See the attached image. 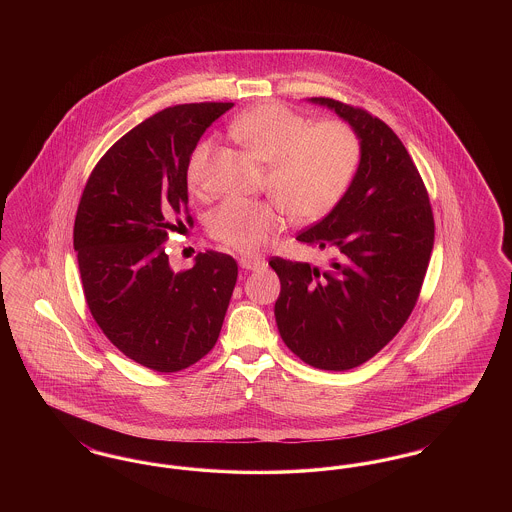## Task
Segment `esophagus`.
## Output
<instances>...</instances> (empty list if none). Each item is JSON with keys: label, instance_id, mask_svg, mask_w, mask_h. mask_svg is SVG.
<instances>
[{"label": "esophagus", "instance_id": "34e87169", "mask_svg": "<svg viewBox=\"0 0 512 512\" xmlns=\"http://www.w3.org/2000/svg\"><path fill=\"white\" fill-rule=\"evenodd\" d=\"M240 267L244 268V270H259V268L265 267V261H263V259L242 257V259H240Z\"/></svg>", "mask_w": 512, "mask_h": 512}]
</instances>
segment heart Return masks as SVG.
Instances as JSON below:
<instances>
[{
	"label": "heart",
	"mask_w": 512,
	"mask_h": 512,
	"mask_svg": "<svg viewBox=\"0 0 512 512\" xmlns=\"http://www.w3.org/2000/svg\"><path fill=\"white\" fill-rule=\"evenodd\" d=\"M232 134L267 163L263 188L274 199L228 197L209 217V234L220 245L253 255L286 228L290 213L297 224H315L338 209L363 157V144L349 122H315L288 105L268 101L232 122ZM213 138L195 144L186 180L194 194L207 182Z\"/></svg>",
	"instance_id": "1"
}]
</instances>
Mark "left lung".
<instances>
[{"label":"left lung","instance_id":"obj_1","mask_svg":"<svg viewBox=\"0 0 512 512\" xmlns=\"http://www.w3.org/2000/svg\"><path fill=\"white\" fill-rule=\"evenodd\" d=\"M311 101L357 130L363 157L338 209L297 234L336 257L324 268L270 259L282 284L274 317L303 363L338 372L372 359L411 317L436 226L422 176L390 126L338 99Z\"/></svg>","mask_w":512,"mask_h":512}]
</instances>
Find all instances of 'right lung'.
Segmentation results:
<instances>
[{
    "instance_id": "obj_1",
    "label": "right lung",
    "mask_w": 512,
    "mask_h": 512,
    "mask_svg": "<svg viewBox=\"0 0 512 512\" xmlns=\"http://www.w3.org/2000/svg\"><path fill=\"white\" fill-rule=\"evenodd\" d=\"M234 103L174 105L126 132L90 174L74 219L88 309L121 353L155 372H178L219 340L238 263L219 251L172 272L165 242L184 228L186 163L205 128Z\"/></svg>"
}]
</instances>
